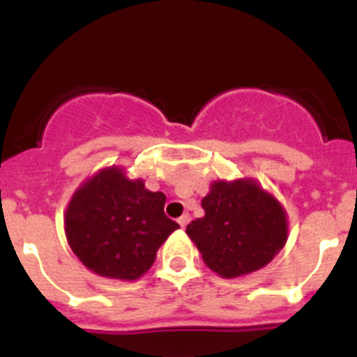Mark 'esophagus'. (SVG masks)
<instances>
[{
  "label": "esophagus",
  "mask_w": 357,
  "mask_h": 357,
  "mask_svg": "<svg viewBox=\"0 0 357 357\" xmlns=\"http://www.w3.org/2000/svg\"><path fill=\"white\" fill-rule=\"evenodd\" d=\"M178 223L181 225V228H185L186 225L190 223V214H183V216L178 220Z\"/></svg>",
  "instance_id": "obj_1"
}]
</instances>
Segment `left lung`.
<instances>
[{"label": "left lung", "instance_id": "8db88e82", "mask_svg": "<svg viewBox=\"0 0 357 357\" xmlns=\"http://www.w3.org/2000/svg\"><path fill=\"white\" fill-rule=\"evenodd\" d=\"M204 216L186 227L204 263L225 279L259 271L288 241L284 207L252 179L214 181Z\"/></svg>", "mask_w": 357, "mask_h": 357}]
</instances>
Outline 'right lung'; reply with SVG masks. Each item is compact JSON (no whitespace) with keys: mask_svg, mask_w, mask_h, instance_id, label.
<instances>
[{"mask_svg":"<svg viewBox=\"0 0 357 357\" xmlns=\"http://www.w3.org/2000/svg\"><path fill=\"white\" fill-rule=\"evenodd\" d=\"M165 195L108 167L86 179L66 209V237L79 261L101 278L136 281L179 228L164 213Z\"/></svg>","mask_w":357,"mask_h":357,"instance_id":"1","label":"right lung"}]
</instances>
